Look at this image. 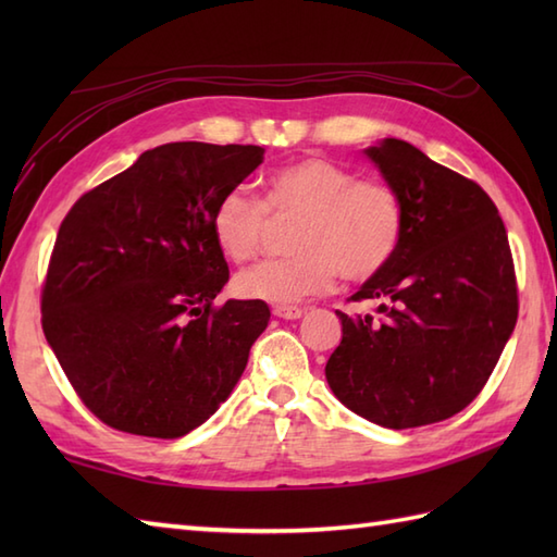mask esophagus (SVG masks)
Segmentation results:
<instances>
[{
	"instance_id": "1",
	"label": "esophagus",
	"mask_w": 557,
	"mask_h": 557,
	"mask_svg": "<svg viewBox=\"0 0 557 557\" xmlns=\"http://www.w3.org/2000/svg\"><path fill=\"white\" fill-rule=\"evenodd\" d=\"M272 313L282 318V321H297V318L304 315V309H299V306H272Z\"/></svg>"
}]
</instances>
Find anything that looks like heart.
Returning <instances> with one entry per match:
<instances>
[{"label": "heart", "instance_id": "b5f03b06", "mask_svg": "<svg viewBox=\"0 0 557 557\" xmlns=\"http://www.w3.org/2000/svg\"><path fill=\"white\" fill-rule=\"evenodd\" d=\"M270 220H297L289 232L294 256L239 272L234 289L244 299L277 306L327 292L339 272L351 282L371 280L393 260L405 234V210L393 186L357 180L345 164L321 156L272 170L260 200L232 188L212 210L210 232L224 256L246 263L263 248Z\"/></svg>", "mask_w": 557, "mask_h": 557}]
</instances>
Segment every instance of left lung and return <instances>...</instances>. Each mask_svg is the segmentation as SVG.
<instances>
[{"mask_svg":"<svg viewBox=\"0 0 557 557\" xmlns=\"http://www.w3.org/2000/svg\"><path fill=\"white\" fill-rule=\"evenodd\" d=\"M405 210L393 260L351 299L377 313L342 321L327 385L359 417L417 429L455 417L491 377L517 323L505 224L483 188L407 140L366 148Z\"/></svg>","mask_w":557,"mask_h":557,"instance_id":"obj_1","label":"left lung"}]
</instances>
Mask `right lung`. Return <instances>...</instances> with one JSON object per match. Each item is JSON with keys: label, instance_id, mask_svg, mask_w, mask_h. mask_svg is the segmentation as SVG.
Masks as SVG:
<instances>
[{"label": "right lung", "instance_id": "obj_1", "mask_svg": "<svg viewBox=\"0 0 557 557\" xmlns=\"http://www.w3.org/2000/svg\"><path fill=\"white\" fill-rule=\"evenodd\" d=\"M263 152L164 144L69 210L42 287V330L102 423L182 437L239 383L270 309L253 299L212 306L230 268L210 215Z\"/></svg>", "mask_w": 557, "mask_h": 557}]
</instances>
